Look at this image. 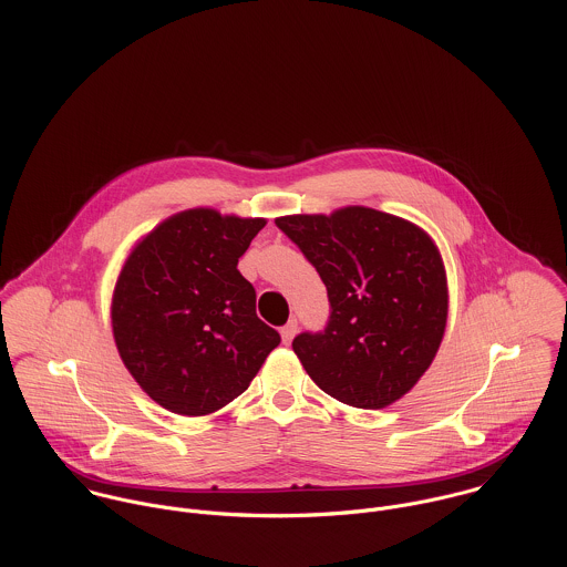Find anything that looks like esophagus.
<instances>
[{
    "label": "esophagus",
    "mask_w": 567,
    "mask_h": 567,
    "mask_svg": "<svg viewBox=\"0 0 567 567\" xmlns=\"http://www.w3.org/2000/svg\"><path fill=\"white\" fill-rule=\"evenodd\" d=\"M297 329H299V324H297L295 319H292L290 323L284 324V327H281V340H284L286 344H290L292 338H295V333H297Z\"/></svg>",
    "instance_id": "esophagus-1"
}]
</instances>
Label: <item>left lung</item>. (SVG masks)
<instances>
[{
    "label": "left lung",
    "mask_w": 567,
    "mask_h": 567,
    "mask_svg": "<svg viewBox=\"0 0 567 567\" xmlns=\"http://www.w3.org/2000/svg\"><path fill=\"white\" fill-rule=\"evenodd\" d=\"M275 225L317 268L331 306L321 333L292 340L308 375L353 408L402 400L432 364L447 323V277L434 240L362 205Z\"/></svg>",
    "instance_id": "obj_1"
}]
</instances>
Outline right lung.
<instances>
[{
  "mask_svg": "<svg viewBox=\"0 0 567 567\" xmlns=\"http://www.w3.org/2000/svg\"><path fill=\"white\" fill-rule=\"evenodd\" d=\"M264 218L209 207L165 218L133 246L111 299L115 347L165 410L205 416L240 398L279 333L257 319L238 259Z\"/></svg>",
  "mask_w": 567,
  "mask_h": 567,
  "instance_id": "1",
  "label": "right lung"
}]
</instances>
